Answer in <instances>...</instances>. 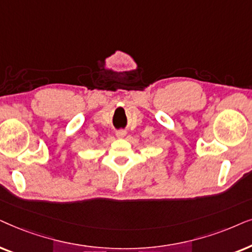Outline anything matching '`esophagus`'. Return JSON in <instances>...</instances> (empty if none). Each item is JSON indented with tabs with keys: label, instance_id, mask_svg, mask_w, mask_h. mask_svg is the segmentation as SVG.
I'll return each mask as SVG.
<instances>
[{
	"label": "esophagus",
	"instance_id": "34e87169",
	"mask_svg": "<svg viewBox=\"0 0 252 252\" xmlns=\"http://www.w3.org/2000/svg\"><path fill=\"white\" fill-rule=\"evenodd\" d=\"M126 131H124V130H120V131H117L116 132V137L117 138H120V139H122V138H124V137H126Z\"/></svg>",
	"mask_w": 252,
	"mask_h": 252
}]
</instances>
